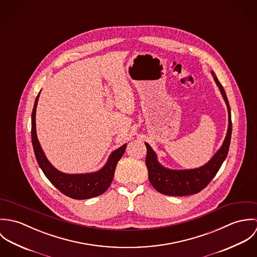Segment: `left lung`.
Here are the masks:
<instances>
[{
    "label": "left lung",
    "mask_w": 257,
    "mask_h": 257,
    "mask_svg": "<svg viewBox=\"0 0 257 257\" xmlns=\"http://www.w3.org/2000/svg\"><path fill=\"white\" fill-rule=\"evenodd\" d=\"M211 73L219 87L228 113V126L224 141L219 150L206 164L198 168L180 170L164 167L158 161L155 151L146 143L147 149L146 164L148 170V178L153 188L161 194L168 196H188L199 193L216 176L222 162L226 158L231 138L230 108L223 87L221 86L215 72L212 71Z\"/></svg>",
    "instance_id": "8db88e82"
}]
</instances>
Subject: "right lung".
Segmentation results:
<instances>
[{
    "instance_id": "add662e5",
    "label": "right lung",
    "mask_w": 257,
    "mask_h": 257,
    "mask_svg": "<svg viewBox=\"0 0 257 257\" xmlns=\"http://www.w3.org/2000/svg\"><path fill=\"white\" fill-rule=\"evenodd\" d=\"M39 94L40 92L37 96L32 113V142L37 163L42 172L53 186L72 199L85 200L102 195L110 187L114 175L115 166L125 151L126 144L113 150L106 164L96 172L68 174L59 171L48 161L37 139L36 113Z\"/></svg>"
}]
</instances>
